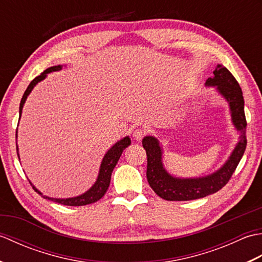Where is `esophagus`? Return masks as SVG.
I'll list each match as a JSON object with an SVG mask.
<instances>
[{"label": "esophagus", "mask_w": 262, "mask_h": 262, "mask_svg": "<svg viewBox=\"0 0 262 262\" xmlns=\"http://www.w3.org/2000/svg\"><path fill=\"white\" fill-rule=\"evenodd\" d=\"M145 135H146V132L144 129H141V128H137V129H135L134 133H133V137H134L136 141H141Z\"/></svg>", "instance_id": "obj_1"}]
</instances>
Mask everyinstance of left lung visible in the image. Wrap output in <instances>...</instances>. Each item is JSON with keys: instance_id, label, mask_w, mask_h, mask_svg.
<instances>
[{"instance_id": "obj_1", "label": "left lung", "mask_w": 262, "mask_h": 262, "mask_svg": "<svg viewBox=\"0 0 262 262\" xmlns=\"http://www.w3.org/2000/svg\"><path fill=\"white\" fill-rule=\"evenodd\" d=\"M213 73L214 77H208L206 84L216 86L219 92L229 102L233 124L241 133L240 142L237 143L227 162L215 173L196 178V179H179L170 176L164 170L162 164V149L157 138L152 136L144 137L142 143L147 155V181L154 192L165 200H172V202L193 200L221 190L230 181L246 151L247 119L244 114V99L241 88L235 77L225 66L217 65Z\"/></svg>"}]
</instances>
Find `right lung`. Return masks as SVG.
Wrapping results in <instances>:
<instances>
[{
    "label": "right lung",
    "instance_id": "right-lung-1",
    "mask_svg": "<svg viewBox=\"0 0 262 262\" xmlns=\"http://www.w3.org/2000/svg\"><path fill=\"white\" fill-rule=\"evenodd\" d=\"M59 70H62V66L60 65L53 66V68H49L46 71H43L40 75H38L30 82V84L28 85L27 90L25 91L24 96H22V99H21L20 108H19L20 117H21V113H22V108H24V104L26 102V99L28 96H29V93L31 92L33 86H35L38 82H40L41 80L45 79L48 73H51V72H55V71H59ZM15 137H16V134H15ZM128 145H130V140H129V137H125V138H122L121 141H119L118 143H116L115 145L109 149L107 154L104 155V158L101 162V166H100V172H99V176H98V179H97L96 183H94V185L90 189H89L85 193L81 194V196H77L74 198H66V199L49 198L46 196H42V193L40 191H38L32 185L31 186L39 194H41L43 198H47L49 200H52V202L62 204L65 206H84V205L96 203L99 199H101L104 196V193L107 192L108 187L110 185V179H111V173H113V170L116 166L117 162H118L121 153L124 152V149ZM16 153H18V145H16ZM18 157H19V153H18Z\"/></svg>",
    "mask_w": 262,
    "mask_h": 262
}]
</instances>
